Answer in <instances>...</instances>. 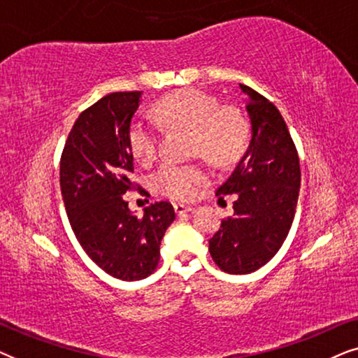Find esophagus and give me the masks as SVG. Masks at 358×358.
<instances>
[{
  "label": "esophagus",
  "mask_w": 358,
  "mask_h": 358,
  "mask_svg": "<svg viewBox=\"0 0 358 358\" xmlns=\"http://www.w3.org/2000/svg\"><path fill=\"white\" fill-rule=\"evenodd\" d=\"M174 210L178 215H184V213H190L194 210L192 205H184V203H176Z\"/></svg>",
  "instance_id": "34e87169"
}]
</instances>
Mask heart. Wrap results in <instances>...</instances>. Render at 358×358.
<instances>
[{
    "label": "heart",
    "mask_w": 358,
    "mask_h": 358,
    "mask_svg": "<svg viewBox=\"0 0 358 358\" xmlns=\"http://www.w3.org/2000/svg\"><path fill=\"white\" fill-rule=\"evenodd\" d=\"M153 119L163 129L189 130V151L202 155L217 166H231L239 159L249 140V120L231 104H220L217 97L197 87H185L155 102ZM135 159L148 163L158 150V129L135 119L127 134ZM207 171L199 164L164 163L153 176L156 189L171 199H192L207 180Z\"/></svg>",
    "instance_id": "obj_1"
}]
</instances>
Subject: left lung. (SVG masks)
<instances>
[{"mask_svg":"<svg viewBox=\"0 0 358 358\" xmlns=\"http://www.w3.org/2000/svg\"><path fill=\"white\" fill-rule=\"evenodd\" d=\"M251 143L231 176L217 189L218 199L234 195V215L222 220L210 238L213 262L228 273L261 268L282 248L295 217L301 171L296 146L271 101L246 85Z\"/></svg>","mask_w":358,"mask_h":358,"instance_id":"left-lung-1","label":"left lung"}]
</instances>
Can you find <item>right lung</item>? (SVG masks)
Wrapping results in <instances>:
<instances>
[{
    "label": "right lung",
    "mask_w": 358,
    "mask_h": 358,
    "mask_svg": "<svg viewBox=\"0 0 358 358\" xmlns=\"http://www.w3.org/2000/svg\"><path fill=\"white\" fill-rule=\"evenodd\" d=\"M141 91L110 92L83 110L60 158V187L73 233L102 271L120 280H141L159 264V244L174 222L169 202H155L143 217L131 215L124 195L134 155L127 134Z\"/></svg>",
    "instance_id": "1"
}]
</instances>
